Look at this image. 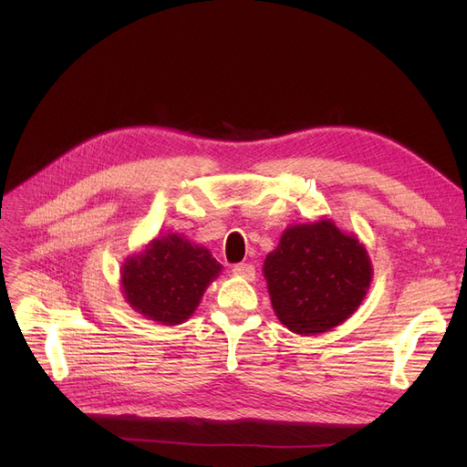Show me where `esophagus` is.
<instances>
[{
  "instance_id": "obj_1",
  "label": "esophagus",
  "mask_w": 467,
  "mask_h": 467,
  "mask_svg": "<svg viewBox=\"0 0 467 467\" xmlns=\"http://www.w3.org/2000/svg\"><path fill=\"white\" fill-rule=\"evenodd\" d=\"M233 273H234L236 276L246 278V280H254V278H255V268H254V265H250V263H238V265H234V266H233Z\"/></svg>"
}]
</instances>
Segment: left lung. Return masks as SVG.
<instances>
[{
    "label": "left lung",
    "mask_w": 467,
    "mask_h": 467,
    "mask_svg": "<svg viewBox=\"0 0 467 467\" xmlns=\"http://www.w3.org/2000/svg\"><path fill=\"white\" fill-rule=\"evenodd\" d=\"M263 275L278 320L297 335L326 333L358 310L373 266L363 244L331 219L291 225L265 259Z\"/></svg>",
    "instance_id": "8db88e82"
}]
</instances>
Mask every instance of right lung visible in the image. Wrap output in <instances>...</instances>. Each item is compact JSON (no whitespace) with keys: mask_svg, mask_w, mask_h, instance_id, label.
<instances>
[{"mask_svg":"<svg viewBox=\"0 0 467 467\" xmlns=\"http://www.w3.org/2000/svg\"><path fill=\"white\" fill-rule=\"evenodd\" d=\"M221 268L206 248L170 233L125 261L120 268L122 296L147 320L178 326L199 306Z\"/></svg>","mask_w":467,"mask_h":467,"instance_id":"add662e5","label":"right lung"}]
</instances>
